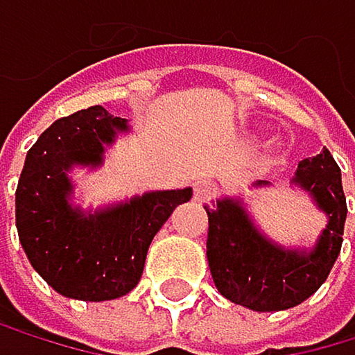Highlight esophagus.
<instances>
[{
	"mask_svg": "<svg viewBox=\"0 0 355 355\" xmlns=\"http://www.w3.org/2000/svg\"><path fill=\"white\" fill-rule=\"evenodd\" d=\"M196 200L198 202H205V200H209L211 196H213V184L211 182H207V180H202V182H196Z\"/></svg>",
	"mask_w": 355,
	"mask_h": 355,
	"instance_id": "esophagus-1",
	"label": "esophagus"
}]
</instances>
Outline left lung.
<instances>
[{"label": "left lung", "instance_id": "8db88e82", "mask_svg": "<svg viewBox=\"0 0 355 355\" xmlns=\"http://www.w3.org/2000/svg\"><path fill=\"white\" fill-rule=\"evenodd\" d=\"M293 184L327 216L311 249H286L255 227L240 198H220L207 209V260L218 291L253 311H282L304 302L327 280L343 247L347 198L340 166L327 148L298 164ZM269 187L258 180L253 184Z\"/></svg>", "mask_w": 355, "mask_h": 355}]
</instances>
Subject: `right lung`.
I'll return each instance as SVG.
<instances>
[{"label":"right lung","instance_id":"add662e5","mask_svg":"<svg viewBox=\"0 0 355 355\" xmlns=\"http://www.w3.org/2000/svg\"><path fill=\"white\" fill-rule=\"evenodd\" d=\"M128 122L91 106L53 122L26 153L15 193L19 242L33 269L73 300L122 298L142 278L155 233L193 191H150L100 211L73 207V166H102Z\"/></svg>","mask_w":355,"mask_h":355}]
</instances>
